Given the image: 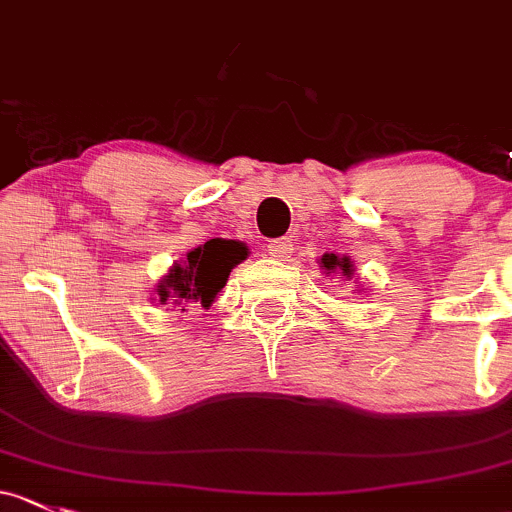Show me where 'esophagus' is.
Listing matches in <instances>:
<instances>
[{"instance_id": "esophagus-1", "label": "esophagus", "mask_w": 512, "mask_h": 512, "mask_svg": "<svg viewBox=\"0 0 512 512\" xmlns=\"http://www.w3.org/2000/svg\"><path fill=\"white\" fill-rule=\"evenodd\" d=\"M267 252L274 257V260H287L289 252H292V240L289 238H277L267 242Z\"/></svg>"}]
</instances>
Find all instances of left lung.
<instances>
[{
  "mask_svg": "<svg viewBox=\"0 0 512 512\" xmlns=\"http://www.w3.org/2000/svg\"><path fill=\"white\" fill-rule=\"evenodd\" d=\"M321 267H324L326 274L328 272H341L343 277L351 279L353 277V265L348 257H338V255H324L321 257Z\"/></svg>",
  "mask_w": 512,
  "mask_h": 512,
  "instance_id": "1",
  "label": "left lung"
}]
</instances>
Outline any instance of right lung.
Instances as JSON below:
<instances>
[{
    "mask_svg": "<svg viewBox=\"0 0 512 512\" xmlns=\"http://www.w3.org/2000/svg\"><path fill=\"white\" fill-rule=\"evenodd\" d=\"M245 257L247 247L242 242L220 238L208 240L206 245L188 252L184 265H174V270L166 274V279L157 289L159 301L176 306L198 304L208 309L215 294L228 282L230 270Z\"/></svg>",
    "mask_w": 512,
    "mask_h": 512,
    "instance_id": "add662e5",
    "label": "right lung"
}]
</instances>
